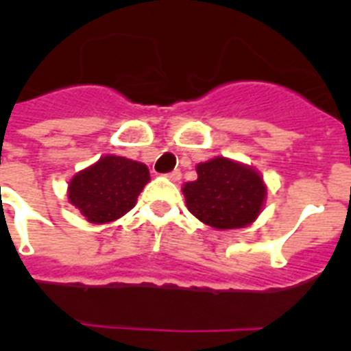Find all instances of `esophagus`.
<instances>
[{"instance_id": "obj_1", "label": "esophagus", "mask_w": 351, "mask_h": 351, "mask_svg": "<svg viewBox=\"0 0 351 351\" xmlns=\"http://www.w3.org/2000/svg\"><path fill=\"white\" fill-rule=\"evenodd\" d=\"M167 178L170 179V181H173V182H178L179 179H181V170H173V172H170V173H167Z\"/></svg>"}]
</instances>
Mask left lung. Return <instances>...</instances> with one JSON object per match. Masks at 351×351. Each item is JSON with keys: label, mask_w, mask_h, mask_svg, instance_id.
<instances>
[{"label": "left lung", "mask_w": 351, "mask_h": 351, "mask_svg": "<svg viewBox=\"0 0 351 351\" xmlns=\"http://www.w3.org/2000/svg\"><path fill=\"white\" fill-rule=\"evenodd\" d=\"M197 181L186 182V207L216 230L251 225L267 198V184L256 169L241 161L216 156L197 165Z\"/></svg>", "instance_id": "8db88e82"}]
</instances>
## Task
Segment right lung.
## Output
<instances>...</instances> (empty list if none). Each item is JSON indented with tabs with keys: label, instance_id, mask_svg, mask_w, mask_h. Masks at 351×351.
Masks as SVG:
<instances>
[{
	"label": "right lung",
	"instance_id": "obj_1",
	"mask_svg": "<svg viewBox=\"0 0 351 351\" xmlns=\"http://www.w3.org/2000/svg\"><path fill=\"white\" fill-rule=\"evenodd\" d=\"M151 176L141 161L107 154L68 182V202L95 225L112 223L137 204Z\"/></svg>",
	"mask_w": 351,
	"mask_h": 351
}]
</instances>
